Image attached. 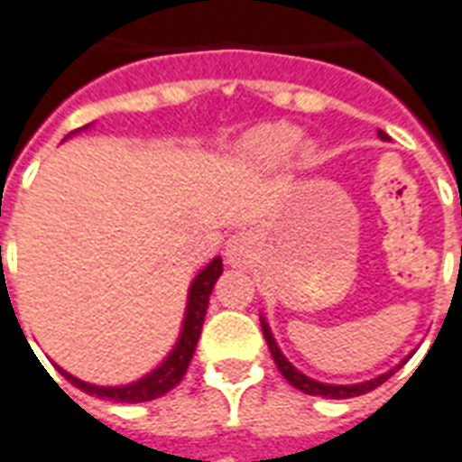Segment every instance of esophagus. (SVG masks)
Segmentation results:
<instances>
[{"mask_svg": "<svg viewBox=\"0 0 462 462\" xmlns=\"http://www.w3.org/2000/svg\"><path fill=\"white\" fill-rule=\"evenodd\" d=\"M225 259L230 266H246L254 259V239L249 232H237L232 235L227 246H225Z\"/></svg>", "mask_w": 462, "mask_h": 462, "instance_id": "obj_1", "label": "esophagus"}]
</instances>
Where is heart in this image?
<instances>
[{"instance_id":"1","label":"heart","mask_w":462,"mask_h":462,"mask_svg":"<svg viewBox=\"0 0 462 462\" xmlns=\"http://www.w3.org/2000/svg\"><path fill=\"white\" fill-rule=\"evenodd\" d=\"M239 160L256 171H273L288 167L298 160L300 164H310L315 157V147L302 143L300 128L291 123H262L256 128L246 130L237 143Z\"/></svg>"}]
</instances>
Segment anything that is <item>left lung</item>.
Listing matches in <instances>:
<instances>
[{"label":"left lung","instance_id":"obj_1","mask_svg":"<svg viewBox=\"0 0 462 462\" xmlns=\"http://www.w3.org/2000/svg\"><path fill=\"white\" fill-rule=\"evenodd\" d=\"M380 140H387V135L380 130L378 133ZM462 213V210H460ZM262 332H263V339H266V344H269V351L271 356H273V361H276L278 371H281V375L291 383L293 387H298V390H302L305 395H317V397H327V400H348V397H358V395H365V393H371V390H375L378 385H383L390 375L395 371H400L404 364H407V358H404L402 364H397L395 368H390L387 373H383V375H378V378H371V380H364V383H354V385H332V383H319V380L315 378H308L305 373L298 371L291 361H288L286 356H283V351L278 348L276 339H273V332H271L269 322H266V317L262 315Z\"/></svg>","mask_w":462,"mask_h":462}]
</instances>
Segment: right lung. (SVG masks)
Returning <instances> with one entry per match:
<instances>
[{
    "mask_svg": "<svg viewBox=\"0 0 462 462\" xmlns=\"http://www.w3.org/2000/svg\"><path fill=\"white\" fill-rule=\"evenodd\" d=\"M89 125H84V128L79 130H87ZM79 130H72L67 137L77 135ZM220 273H223V259L216 256L213 262L199 271V276L193 278L191 286H189L184 322H181L179 339H176V344L167 354V358H164L157 368H152V371L147 373V375L133 380V383H125V385H94V383L75 378L72 373L62 371L60 365L58 371L62 373L72 385L79 387L82 393L101 397V400H111V402H150V400H157V397H162L164 393H169L171 387L179 385L181 378L186 375V368L191 364L193 351H196V344H199L200 329H203L208 300H210V293H213V286H216V281L220 278Z\"/></svg>",
    "mask_w": 462,
    "mask_h": 462,
    "instance_id": "obj_1",
    "label": "right lung"
}]
</instances>
